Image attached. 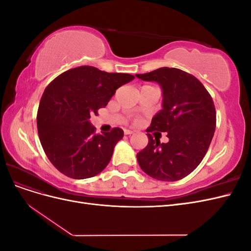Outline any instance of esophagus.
Segmentation results:
<instances>
[{
	"mask_svg": "<svg viewBox=\"0 0 251 251\" xmlns=\"http://www.w3.org/2000/svg\"><path fill=\"white\" fill-rule=\"evenodd\" d=\"M133 133H134V131H132V130H127V128H126V130H125V134L126 135H131Z\"/></svg>",
	"mask_w": 251,
	"mask_h": 251,
	"instance_id": "obj_1",
	"label": "esophagus"
}]
</instances>
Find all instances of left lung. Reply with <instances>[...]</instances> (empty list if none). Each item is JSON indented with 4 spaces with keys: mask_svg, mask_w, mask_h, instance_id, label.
Returning a JSON list of instances; mask_svg holds the SVG:
<instances>
[{
    "mask_svg": "<svg viewBox=\"0 0 251 251\" xmlns=\"http://www.w3.org/2000/svg\"><path fill=\"white\" fill-rule=\"evenodd\" d=\"M136 77L155 81L162 90V109L147 130L148 146L137 154L140 168L157 180L184 178L200 164L214 137L212 98L200 80L176 68L162 67ZM154 130L168 132L169 142L153 140L149 132Z\"/></svg>",
    "mask_w": 251,
    "mask_h": 251,
    "instance_id": "1",
    "label": "left lung"
}]
</instances>
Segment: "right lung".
<instances>
[{
  "instance_id": "right-lung-1",
  "label": "right lung",
  "mask_w": 251,
  "mask_h": 251,
  "mask_svg": "<svg viewBox=\"0 0 251 251\" xmlns=\"http://www.w3.org/2000/svg\"><path fill=\"white\" fill-rule=\"evenodd\" d=\"M135 77L81 66L60 74L45 89L37 111V132L50 162L66 176L87 179L101 173L123 139L119 127L95 134L92 114Z\"/></svg>"
}]
</instances>
